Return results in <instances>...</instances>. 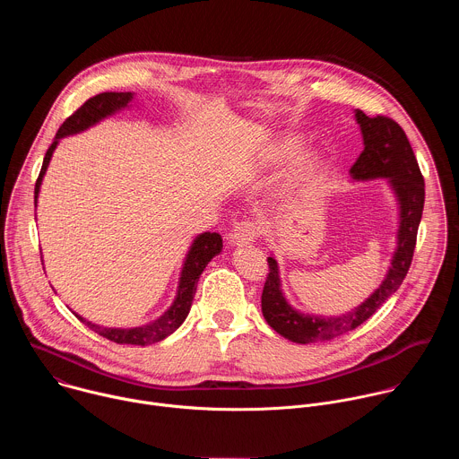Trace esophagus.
Returning <instances> with one entry per match:
<instances>
[{
  "instance_id": "1",
  "label": "esophagus",
  "mask_w": 459,
  "mask_h": 459,
  "mask_svg": "<svg viewBox=\"0 0 459 459\" xmlns=\"http://www.w3.org/2000/svg\"><path fill=\"white\" fill-rule=\"evenodd\" d=\"M257 234H259V225L255 221L243 220V221H238L234 225L230 241L234 245H248V243H252L257 238Z\"/></svg>"
}]
</instances>
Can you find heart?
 Wrapping results in <instances>:
<instances>
[{
    "label": "heart",
    "instance_id": "obj_1",
    "mask_svg": "<svg viewBox=\"0 0 459 459\" xmlns=\"http://www.w3.org/2000/svg\"><path fill=\"white\" fill-rule=\"evenodd\" d=\"M296 147V143L294 142H285L283 145H280L278 149H276V152H274V160H281V158H285V156H289L290 154V151ZM314 156L312 154H308L307 158H303V161L299 163V170H307V169H310L312 167V163H314Z\"/></svg>",
    "mask_w": 459,
    "mask_h": 459
}]
</instances>
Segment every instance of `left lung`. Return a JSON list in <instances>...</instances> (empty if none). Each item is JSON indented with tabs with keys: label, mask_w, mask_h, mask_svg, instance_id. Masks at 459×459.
Masks as SVG:
<instances>
[{
	"label": "left lung",
	"mask_w": 459,
	"mask_h": 459,
	"mask_svg": "<svg viewBox=\"0 0 459 459\" xmlns=\"http://www.w3.org/2000/svg\"><path fill=\"white\" fill-rule=\"evenodd\" d=\"M356 121L361 128L363 152L351 167L354 181L388 179L400 207V227L396 250L381 285L358 307L342 316H314L296 310L281 290L280 269L274 255L267 257L269 276L261 294V312L273 329L294 343H314L334 340L354 331L367 321L403 283L414 255L418 227L425 204V181L409 143L405 130L386 116L368 117L356 110Z\"/></svg>",
	"instance_id": "left-lung-1"
}]
</instances>
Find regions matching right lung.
<instances>
[{"label":"right lung","instance_id":"1","mask_svg":"<svg viewBox=\"0 0 459 459\" xmlns=\"http://www.w3.org/2000/svg\"><path fill=\"white\" fill-rule=\"evenodd\" d=\"M133 98H134L133 92H101V94L87 100L73 116H69L63 121L52 145L48 147V151L43 158V165H41V170H39V176H38V181L34 186V205H38L39 186H41L43 176L47 172V167L50 163V158H52L59 140L65 136L83 133V130L100 123L101 119L116 114L117 110L126 108L130 105V101H133ZM221 248H223V239L218 232H204L200 236H195V239L192 241V245L186 252V257L183 261V269H181L174 303L156 321H151L142 326H133V329H112V326H101L92 321H87L85 317H82L78 314H76V317L82 319L89 326V329H92L94 333H98L100 336H103L114 343L142 345V347L158 343V342L165 340L167 336H170L185 321V317L188 316V310H190V305H192V299L195 294V287H198V280H200L202 273L209 265V261L221 252Z\"/></svg>","mask_w":459,"mask_h":459}]
</instances>
